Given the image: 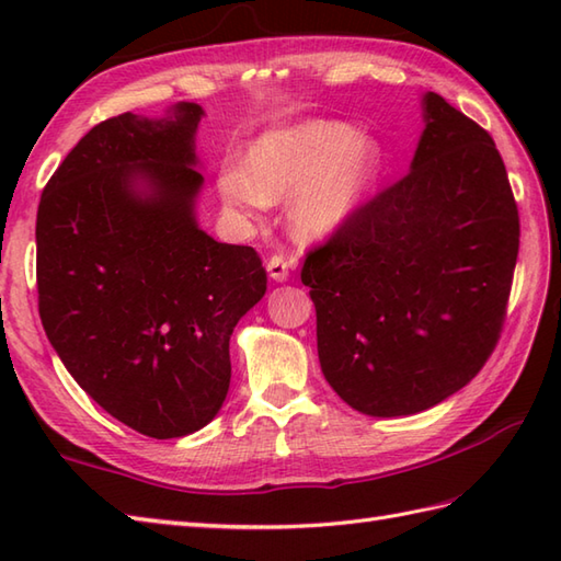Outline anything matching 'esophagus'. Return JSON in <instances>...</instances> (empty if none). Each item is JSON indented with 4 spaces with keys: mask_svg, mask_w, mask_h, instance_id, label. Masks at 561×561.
I'll return each instance as SVG.
<instances>
[{
    "mask_svg": "<svg viewBox=\"0 0 561 561\" xmlns=\"http://www.w3.org/2000/svg\"><path fill=\"white\" fill-rule=\"evenodd\" d=\"M289 270H291V262H287L282 255H272L267 260V272L274 282H287Z\"/></svg>",
    "mask_w": 561,
    "mask_h": 561,
    "instance_id": "1",
    "label": "esophagus"
}]
</instances>
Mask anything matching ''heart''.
Instances as JSON below:
<instances>
[{
	"label": "heart",
	"instance_id": "b5f03b06",
	"mask_svg": "<svg viewBox=\"0 0 561 561\" xmlns=\"http://www.w3.org/2000/svg\"><path fill=\"white\" fill-rule=\"evenodd\" d=\"M383 151L359 129L337 121H306L262 135L250 165L221 163L217 187L224 207L238 221L267 211L272 199H287L294 231L318 238L337 231L359 211L383 175Z\"/></svg>",
	"mask_w": 561,
	"mask_h": 561
}]
</instances>
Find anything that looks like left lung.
Returning <instances> with one entry per match:
<instances>
[{
    "instance_id": "left-lung-1",
    "label": "left lung",
    "mask_w": 561,
    "mask_h": 561,
    "mask_svg": "<svg viewBox=\"0 0 561 561\" xmlns=\"http://www.w3.org/2000/svg\"><path fill=\"white\" fill-rule=\"evenodd\" d=\"M408 175L306 253L318 356L354 410L434 408L480 374L506 320L520 219L492 135L428 91Z\"/></svg>"
}]
</instances>
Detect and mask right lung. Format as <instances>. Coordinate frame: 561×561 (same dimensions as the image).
<instances>
[{
  "label": "right lung",
  "instance_id": "1",
  "mask_svg": "<svg viewBox=\"0 0 561 561\" xmlns=\"http://www.w3.org/2000/svg\"><path fill=\"white\" fill-rule=\"evenodd\" d=\"M199 117L197 103H178L163 121L123 113L91 127L35 221L47 340L105 412L151 438L217 416L231 332L267 291L255 248L214 241L195 221Z\"/></svg>",
  "mask_w": 561,
  "mask_h": 561
}]
</instances>
